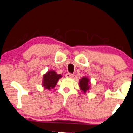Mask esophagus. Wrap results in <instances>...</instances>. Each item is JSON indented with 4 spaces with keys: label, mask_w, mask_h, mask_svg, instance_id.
I'll use <instances>...</instances> for the list:
<instances>
[{
    "label": "esophagus",
    "mask_w": 133,
    "mask_h": 133,
    "mask_svg": "<svg viewBox=\"0 0 133 133\" xmlns=\"http://www.w3.org/2000/svg\"><path fill=\"white\" fill-rule=\"evenodd\" d=\"M65 76H66L67 77H69V78H72V77H74V74H71V73H67V74H65Z\"/></svg>",
    "instance_id": "obj_1"
}]
</instances>
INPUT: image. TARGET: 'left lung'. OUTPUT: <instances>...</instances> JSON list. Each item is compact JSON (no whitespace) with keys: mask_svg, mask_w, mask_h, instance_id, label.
Masks as SVG:
<instances>
[{"mask_svg":"<svg viewBox=\"0 0 133 133\" xmlns=\"http://www.w3.org/2000/svg\"><path fill=\"white\" fill-rule=\"evenodd\" d=\"M79 84H80V88L82 91H84V92H86V91H88L89 88V79H88L87 77H82V78L80 80V82H79Z\"/></svg>","mask_w":133,"mask_h":133,"instance_id":"1","label":"left lung"}]
</instances>
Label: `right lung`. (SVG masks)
<instances>
[{"instance_id":"add662e5","label":"right lung","mask_w":133,"mask_h":133,"mask_svg":"<svg viewBox=\"0 0 133 133\" xmlns=\"http://www.w3.org/2000/svg\"><path fill=\"white\" fill-rule=\"evenodd\" d=\"M62 77L61 75L57 74L54 71H51L44 76L43 86L45 89L50 90L56 86V84L59 79Z\"/></svg>"}]
</instances>
